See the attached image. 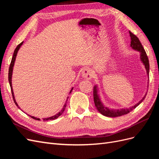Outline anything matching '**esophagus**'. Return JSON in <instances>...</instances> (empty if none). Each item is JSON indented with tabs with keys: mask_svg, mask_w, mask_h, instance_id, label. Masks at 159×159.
Instances as JSON below:
<instances>
[{
	"mask_svg": "<svg viewBox=\"0 0 159 159\" xmlns=\"http://www.w3.org/2000/svg\"><path fill=\"white\" fill-rule=\"evenodd\" d=\"M82 74L83 78L87 79V80H91L93 76V72L88 68L84 69L82 71V74Z\"/></svg>",
	"mask_w": 159,
	"mask_h": 159,
	"instance_id": "obj_1",
	"label": "esophagus"
}]
</instances>
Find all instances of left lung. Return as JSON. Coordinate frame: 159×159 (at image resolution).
Masks as SVG:
<instances>
[{"label": "left lung", "mask_w": 159, "mask_h": 159, "mask_svg": "<svg viewBox=\"0 0 159 159\" xmlns=\"http://www.w3.org/2000/svg\"><path fill=\"white\" fill-rule=\"evenodd\" d=\"M129 34H130V37H131V46L133 49L137 50L140 52L141 60L142 61L143 64L145 65V67L147 70V74L149 78V62H148V58L147 57V55L146 54V52L145 49H144V48L143 47L141 43L140 42V41H139V38L131 31H129ZM146 95H147V93L145 94V96H144V98L140 101V102H139L138 103H137L135 105H134L133 107H130L129 109H122L121 110L109 109V108L105 107L103 105V103H102V102H101V99L98 93L97 86L95 85L93 88V100H94V103L96 108H97V109L102 115L109 117H119V116H122V115L129 113L130 111H131L133 109L137 107L138 105L140 104L144 99H145Z\"/></svg>", "instance_id": "8db88e82"}]
</instances>
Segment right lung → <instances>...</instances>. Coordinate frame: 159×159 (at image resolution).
I'll return each instance as SVG.
<instances>
[{"instance_id": "add662e5", "label": "right lung", "mask_w": 159, "mask_h": 159, "mask_svg": "<svg viewBox=\"0 0 159 159\" xmlns=\"http://www.w3.org/2000/svg\"><path fill=\"white\" fill-rule=\"evenodd\" d=\"M22 44H23V42H22L20 43V44H19L17 46V47L16 48V49L14 50V54H13V56H12V60H11V64H10V67H9V70H8V81H9V84H10V86H11V92H12V95L13 100H14V102L15 103L16 105V106H17L18 108H20V107H18V105L17 103L16 102V100H15V99H14V95L13 89H12V75L13 66H14V61H15V60H16V55H17V52H18V51L19 48H20V46H22ZM72 89H73V88H72V89H71V91H70V93H71V92ZM67 101H68V99L66 100V102L65 103V105H64V107L62 108V109H61V111H60L58 113H57L56 115H54V116H52V117H48V118H45V119H43V120H44V121H48V120H54V119H57V117H59L60 116V115H61L62 113H63V112L64 111L65 108H66V103H67ZM29 116H30V117H32V119H36V120H40V119H38V118H36V117L30 116V115H29Z\"/></svg>"}]
</instances>
